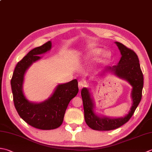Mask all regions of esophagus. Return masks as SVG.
<instances>
[{
	"instance_id": "obj_1",
	"label": "esophagus",
	"mask_w": 152,
	"mask_h": 152,
	"mask_svg": "<svg viewBox=\"0 0 152 152\" xmlns=\"http://www.w3.org/2000/svg\"><path fill=\"white\" fill-rule=\"evenodd\" d=\"M85 86H86V84L84 82H78V88H79L80 90V89H82V88L85 87Z\"/></svg>"
}]
</instances>
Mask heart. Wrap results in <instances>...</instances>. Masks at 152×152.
Returning a JSON list of instances; mask_svg holds the SVG:
<instances>
[{
  "label": "heart",
  "mask_w": 152,
  "mask_h": 152,
  "mask_svg": "<svg viewBox=\"0 0 152 152\" xmlns=\"http://www.w3.org/2000/svg\"><path fill=\"white\" fill-rule=\"evenodd\" d=\"M103 49L99 47H90L86 48L84 50V53L83 56L86 58L90 59L96 57L97 56L99 55L103 52ZM111 57V53L109 51L104 52L101 58L99 59V62H105Z\"/></svg>",
  "instance_id": "1"
}]
</instances>
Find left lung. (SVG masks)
<instances>
[{"label":"left lung","instance_id":"1","mask_svg":"<svg viewBox=\"0 0 152 152\" xmlns=\"http://www.w3.org/2000/svg\"><path fill=\"white\" fill-rule=\"evenodd\" d=\"M117 45L120 50L121 57L117 65L108 66L99 72L98 76H103L106 73H111L118 78L126 80L132 86V107L124 117L111 118L98 115L95 113V103L90 89L82 88L81 95L84 111V118L86 124L91 129L96 130H111L117 129L127 123L137 108L142 99L144 85L143 74L137 55L132 50L127 48L123 44L117 41Z\"/></svg>","mask_w":152,"mask_h":152}]
</instances>
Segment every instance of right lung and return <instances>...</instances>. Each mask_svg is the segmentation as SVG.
Returning a JSON list of instances; mask_svg holds the SVG:
<instances>
[{
	"label": "right lung",
	"instance_id": "1",
	"mask_svg": "<svg viewBox=\"0 0 152 152\" xmlns=\"http://www.w3.org/2000/svg\"><path fill=\"white\" fill-rule=\"evenodd\" d=\"M51 41L31 50L18 62L11 80L14 106L18 113L29 125L41 130H53L60 126L70 100L78 93V80L56 86L53 94L42 102L29 101L23 91L24 76L34 62L42 58L39 55L51 49Z\"/></svg>",
	"mask_w": 152,
	"mask_h": 152
}]
</instances>
